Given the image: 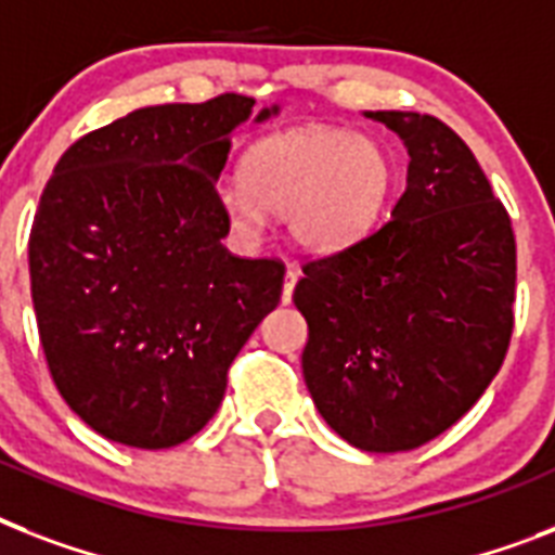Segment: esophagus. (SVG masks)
<instances>
[{"label":"esophagus","instance_id":"34e87169","mask_svg":"<svg viewBox=\"0 0 555 555\" xmlns=\"http://www.w3.org/2000/svg\"><path fill=\"white\" fill-rule=\"evenodd\" d=\"M296 279H299V268L294 264H287V273H285V285H282V302H291V296H294V287H296Z\"/></svg>","mask_w":555,"mask_h":555}]
</instances>
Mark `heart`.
<instances>
[{
  "label": "heart",
  "mask_w": 555,
  "mask_h": 555,
  "mask_svg": "<svg viewBox=\"0 0 555 555\" xmlns=\"http://www.w3.org/2000/svg\"><path fill=\"white\" fill-rule=\"evenodd\" d=\"M391 186L395 164L383 143L308 126L256 143L244 155L242 184L221 186L216 204L242 238H256L276 212L299 247L328 253L377 221Z\"/></svg>",
  "instance_id": "b5f03b06"
}]
</instances>
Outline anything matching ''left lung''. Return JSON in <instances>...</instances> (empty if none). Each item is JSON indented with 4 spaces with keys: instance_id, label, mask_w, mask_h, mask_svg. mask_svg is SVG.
Masks as SVG:
<instances>
[{
    "instance_id": "8db88e82",
    "label": "left lung",
    "mask_w": 555,
    "mask_h": 555,
    "mask_svg": "<svg viewBox=\"0 0 555 555\" xmlns=\"http://www.w3.org/2000/svg\"><path fill=\"white\" fill-rule=\"evenodd\" d=\"M409 152L391 221L302 264V374L331 429L363 452H409L461 421L499 374L516 302V235L447 124L365 112Z\"/></svg>"
}]
</instances>
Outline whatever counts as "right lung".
Here are the masks:
<instances>
[{
	"instance_id": "obj_1",
	"label": "right lung",
	"mask_w": 555,
	"mask_h": 555,
	"mask_svg": "<svg viewBox=\"0 0 555 555\" xmlns=\"http://www.w3.org/2000/svg\"><path fill=\"white\" fill-rule=\"evenodd\" d=\"M253 103L129 112L72 143L42 190L28 238L39 343L68 409L115 443L169 449L204 429L279 305L285 264L227 250L216 204Z\"/></svg>"
}]
</instances>
